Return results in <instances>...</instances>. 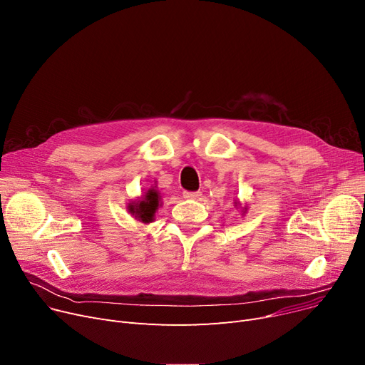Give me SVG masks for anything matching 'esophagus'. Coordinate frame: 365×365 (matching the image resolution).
Returning a JSON list of instances; mask_svg holds the SVG:
<instances>
[{
	"label": "esophagus",
	"instance_id": "1",
	"mask_svg": "<svg viewBox=\"0 0 365 365\" xmlns=\"http://www.w3.org/2000/svg\"><path fill=\"white\" fill-rule=\"evenodd\" d=\"M184 199H199L202 196L200 192H184L182 193Z\"/></svg>",
	"mask_w": 365,
	"mask_h": 365
}]
</instances>
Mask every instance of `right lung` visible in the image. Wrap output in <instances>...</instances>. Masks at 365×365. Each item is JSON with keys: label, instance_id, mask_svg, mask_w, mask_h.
I'll return each instance as SVG.
<instances>
[{"label": "right lung", "instance_id": "obj_1", "mask_svg": "<svg viewBox=\"0 0 365 365\" xmlns=\"http://www.w3.org/2000/svg\"><path fill=\"white\" fill-rule=\"evenodd\" d=\"M159 200H160L159 193L155 192L154 188H150L147 195H144L143 200L129 205V211L135 215V218H138L140 221L151 222L153 217L155 214V210L159 207Z\"/></svg>", "mask_w": 365, "mask_h": 365}]
</instances>
